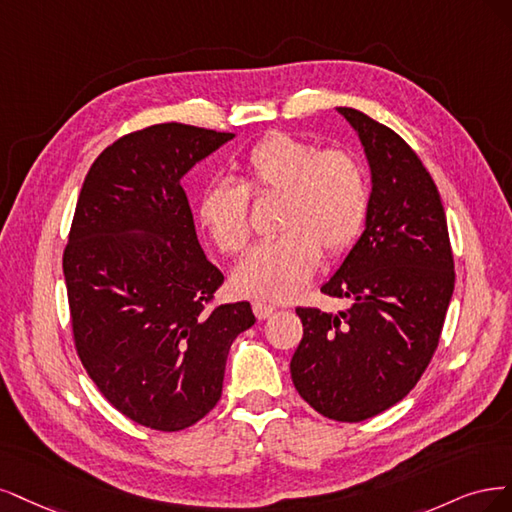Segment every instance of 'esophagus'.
I'll return each mask as SVG.
<instances>
[{
	"label": "esophagus",
	"instance_id": "1",
	"mask_svg": "<svg viewBox=\"0 0 512 512\" xmlns=\"http://www.w3.org/2000/svg\"><path fill=\"white\" fill-rule=\"evenodd\" d=\"M253 312H255V317L261 321V319L272 317L276 312V306L266 304V302H253Z\"/></svg>",
	"mask_w": 512,
	"mask_h": 512
}]
</instances>
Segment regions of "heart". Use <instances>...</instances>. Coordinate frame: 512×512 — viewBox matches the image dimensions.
Returning a JSON list of instances; mask_svg holds the SVG:
<instances>
[{
  "label": "heart",
  "instance_id": "1",
  "mask_svg": "<svg viewBox=\"0 0 512 512\" xmlns=\"http://www.w3.org/2000/svg\"><path fill=\"white\" fill-rule=\"evenodd\" d=\"M249 193L280 195L274 221L280 234L253 246L232 272L234 289L259 300L298 295L321 249L327 255L349 249L368 210L366 178L349 153L270 134L240 163V185L210 180L197 195V223L221 253H240L249 240Z\"/></svg>",
  "mask_w": 512,
  "mask_h": 512
}]
</instances>
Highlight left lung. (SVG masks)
Returning a JSON list of instances; mask_svg holds the SVG:
<instances>
[{
    "instance_id": "1",
    "label": "left lung",
    "mask_w": 512,
    "mask_h": 512,
    "mask_svg": "<svg viewBox=\"0 0 512 512\" xmlns=\"http://www.w3.org/2000/svg\"><path fill=\"white\" fill-rule=\"evenodd\" d=\"M336 110L364 146L372 191L364 232L321 287L351 306L295 310L304 336L291 378L323 417L357 423L419 383L438 346L455 272L440 193L417 153L368 114Z\"/></svg>"
}]
</instances>
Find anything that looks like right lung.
<instances>
[{
    "label": "right lung",
    "mask_w": 512,
    "mask_h": 512,
    "mask_svg": "<svg viewBox=\"0 0 512 512\" xmlns=\"http://www.w3.org/2000/svg\"><path fill=\"white\" fill-rule=\"evenodd\" d=\"M234 138L161 123L127 134L82 183L63 276L76 351L125 417L178 432L217 406L249 302L208 308L223 274L197 242L185 174Z\"/></svg>",
    "instance_id": "add662e5"
}]
</instances>
